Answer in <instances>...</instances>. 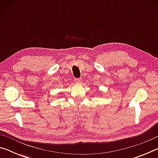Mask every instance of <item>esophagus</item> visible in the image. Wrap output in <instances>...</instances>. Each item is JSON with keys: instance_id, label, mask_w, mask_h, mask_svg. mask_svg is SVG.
<instances>
[{"instance_id": "34e87169", "label": "esophagus", "mask_w": 158, "mask_h": 158, "mask_svg": "<svg viewBox=\"0 0 158 158\" xmlns=\"http://www.w3.org/2000/svg\"><path fill=\"white\" fill-rule=\"evenodd\" d=\"M74 81H75L76 83H77V84H80V83H81V81H82V79L81 78L75 79V80H74Z\"/></svg>"}]
</instances>
